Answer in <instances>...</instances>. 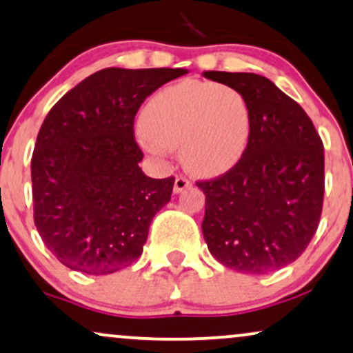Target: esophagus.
<instances>
[{"label":"esophagus","mask_w":353,"mask_h":353,"mask_svg":"<svg viewBox=\"0 0 353 353\" xmlns=\"http://www.w3.org/2000/svg\"><path fill=\"white\" fill-rule=\"evenodd\" d=\"M190 188V181L185 179L184 176H177L176 181H174V194H181L182 190Z\"/></svg>","instance_id":"esophagus-1"}]
</instances>
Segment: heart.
Wrapping results in <instances>:
<instances>
[{
	"label": "heart",
	"mask_w": 353,
	"mask_h": 353,
	"mask_svg": "<svg viewBox=\"0 0 353 353\" xmlns=\"http://www.w3.org/2000/svg\"><path fill=\"white\" fill-rule=\"evenodd\" d=\"M138 139L152 154L181 148V159L197 174H219L241 159L252 136L243 97L227 85L195 80L169 85L141 113Z\"/></svg>",
	"instance_id": "1"
}]
</instances>
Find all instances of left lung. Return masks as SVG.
Wrapping results in <instances>:
<instances>
[{
    "label": "left lung",
    "instance_id": "1",
    "mask_svg": "<svg viewBox=\"0 0 353 353\" xmlns=\"http://www.w3.org/2000/svg\"><path fill=\"white\" fill-rule=\"evenodd\" d=\"M241 93L252 117L245 154L228 172L197 182L205 194L202 233L227 268L265 274L296 261L319 225L324 146L307 113L270 79L203 72Z\"/></svg>",
    "mask_w": 353,
    "mask_h": 353
}]
</instances>
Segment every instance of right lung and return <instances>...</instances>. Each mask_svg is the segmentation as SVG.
<instances>
[{
	"label": "right lung",
	"mask_w": 353,
	"mask_h": 353,
	"mask_svg": "<svg viewBox=\"0 0 353 353\" xmlns=\"http://www.w3.org/2000/svg\"><path fill=\"white\" fill-rule=\"evenodd\" d=\"M185 69L108 67L62 97L42 123L31 161L34 223L50 253L87 274L117 273L141 256L174 177L141 171L134 114Z\"/></svg>",
	"instance_id": "obj_1"
}]
</instances>
